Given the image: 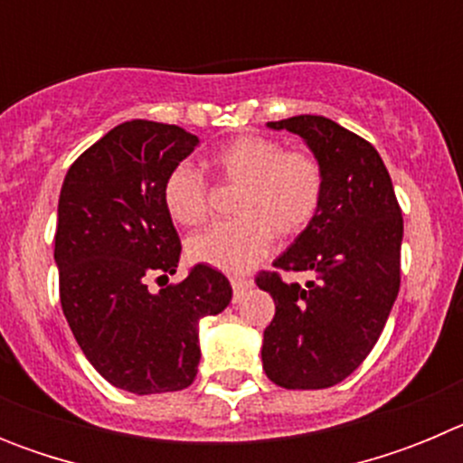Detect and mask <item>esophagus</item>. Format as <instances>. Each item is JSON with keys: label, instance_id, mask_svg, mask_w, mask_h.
Here are the masks:
<instances>
[{"label": "esophagus", "instance_id": "obj_1", "mask_svg": "<svg viewBox=\"0 0 463 463\" xmlns=\"http://www.w3.org/2000/svg\"><path fill=\"white\" fill-rule=\"evenodd\" d=\"M252 282L245 280V278H232V288H234V301H239L248 289H250Z\"/></svg>", "mask_w": 463, "mask_h": 463}]
</instances>
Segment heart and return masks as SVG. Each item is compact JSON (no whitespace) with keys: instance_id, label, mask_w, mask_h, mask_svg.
<instances>
[{"instance_id":"b5f03b06","label":"heart","mask_w":463,"mask_h":463,"mask_svg":"<svg viewBox=\"0 0 463 463\" xmlns=\"http://www.w3.org/2000/svg\"><path fill=\"white\" fill-rule=\"evenodd\" d=\"M213 174L239 187L232 222H220L192 236L187 260L224 273L250 271L273 248V234H301L320 208L325 178L308 153H282L264 137H239L224 143L208 159ZM166 213L183 227H194L208 213V185L199 169L183 162L162 185Z\"/></svg>"}]
</instances>
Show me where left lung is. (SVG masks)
<instances>
[{"label":"left lung","mask_w":463,"mask_h":463,"mask_svg":"<svg viewBox=\"0 0 463 463\" xmlns=\"http://www.w3.org/2000/svg\"><path fill=\"white\" fill-rule=\"evenodd\" d=\"M306 143L325 178L313 222L273 267L310 271L315 280L257 278L276 304L264 329L261 366L285 390H325L373 350L401 282L403 218L378 150L322 116L267 122Z\"/></svg>","instance_id":"8db88e82"}]
</instances>
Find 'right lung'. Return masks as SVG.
I'll return each instance as SVG.
<instances>
[{"instance_id":"1","label":"right lung","mask_w":463,"mask_h":463,"mask_svg":"<svg viewBox=\"0 0 463 463\" xmlns=\"http://www.w3.org/2000/svg\"><path fill=\"white\" fill-rule=\"evenodd\" d=\"M199 146L175 125L129 120L113 127L71 165L57 203L55 264L60 301L88 362L113 387L162 394L190 387L202 359L199 322L232 301V285L211 267L169 280L181 241L162 185Z\"/></svg>"}]
</instances>
